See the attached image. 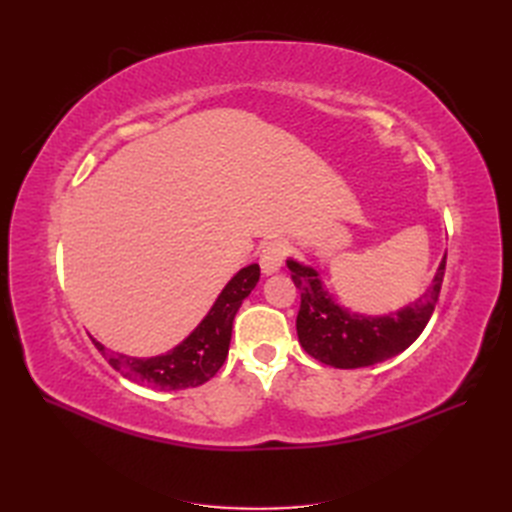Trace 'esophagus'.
<instances>
[{
  "label": "esophagus",
  "instance_id": "34e87169",
  "mask_svg": "<svg viewBox=\"0 0 512 512\" xmlns=\"http://www.w3.org/2000/svg\"><path fill=\"white\" fill-rule=\"evenodd\" d=\"M288 256V243L284 239H273V241H267L265 245H262L260 250V267H262V273H275L280 271L284 260Z\"/></svg>",
  "mask_w": 512,
  "mask_h": 512
}]
</instances>
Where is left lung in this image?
<instances>
[{"label": "left lung", "instance_id": "1", "mask_svg": "<svg viewBox=\"0 0 512 512\" xmlns=\"http://www.w3.org/2000/svg\"><path fill=\"white\" fill-rule=\"evenodd\" d=\"M288 269L301 290L297 333L303 350L324 365L356 369L391 359L423 333L440 299L446 256L421 299L382 318L356 316L339 307L314 269L294 260H288Z\"/></svg>", "mask_w": 512, "mask_h": 512}]
</instances>
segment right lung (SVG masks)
Wrapping results in <instances>:
<instances>
[{"instance_id":"1","label":"right lung","mask_w":512,"mask_h":512,"mask_svg":"<svg viewBox=\"0 0 512 512\" xmlns=\"http://www.w3.org/2000/svg\"><path fill=\"white\" fill-rule=\"evenodd\" d=\"M258 280V265L241 269L226 284L211 312L198 324L196 331L168 354L153 356V359H134V356L104 348L96 339H91V342H94L108 365L132 382L164 391L200 386L218 374L224 365L232 335V320H235L243 299L250 297V292L256 288Z\"/></svg>"}]
</instances>
